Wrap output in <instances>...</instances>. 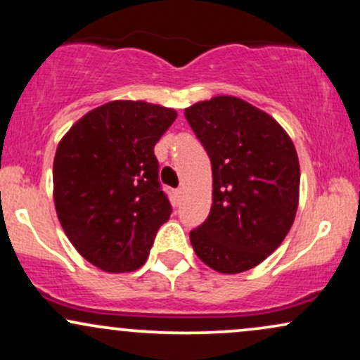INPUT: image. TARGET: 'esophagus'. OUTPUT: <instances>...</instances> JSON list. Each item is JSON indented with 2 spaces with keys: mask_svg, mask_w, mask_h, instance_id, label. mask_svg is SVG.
<instances>
[{
  "mask_svg": "<svg viewBox=\"0 0 360 360\" xmlns=\"http://www.w3.org/2000/svg\"><path fill=\"white\" fill-rule=\"evenodd\" d=\"M174 194H176L177 200H181V196H183V188H177L176 191H174Z\"/></svg>",
  "mask_w": 360,
  "mask_h": 360,
  "instance_id": "esophagus-1",
  "label": "esophagus"
}]
</instances>
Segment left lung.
<instances>
[{"mask_svg":"<svg viewBox=\"0 0 360 360\" xmlns=\"http://www.w3.org/2000/svg\"><path fill=\"white\" fill-rule=\"evenodd\" d=\"M184 117L213 172V205L203 225L189 233L193 249L223 274L249 271L278 249L295 221V143L271 115L235 96L194 103Z\"/></svg>","mask_w":360,"mask_h":360,"instance_id":"8db88e82","label":"left lung"}]
</instances>
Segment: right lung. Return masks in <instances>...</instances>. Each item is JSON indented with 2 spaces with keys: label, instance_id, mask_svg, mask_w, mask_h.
Returning <instances> with one entry per match:
<instances>
[{
  "label": "right lung",
  "instance_id": "right-lung-1",
  "mask_svg": "<svg viewBox=\"0 0 360 360\" xmlns=\"http://www.w3.org/2000/svg\"><path fill=\"white\" fill-rule=\"evenodd\" d=\"M176 110L146 101H110L62 137L53 159V203L65 235L105 272L146 264L157 230L171 217L154 147Z\"/></svg>",
  "mask_w": 360,
  "mask_h": 360
}]
</instances>
